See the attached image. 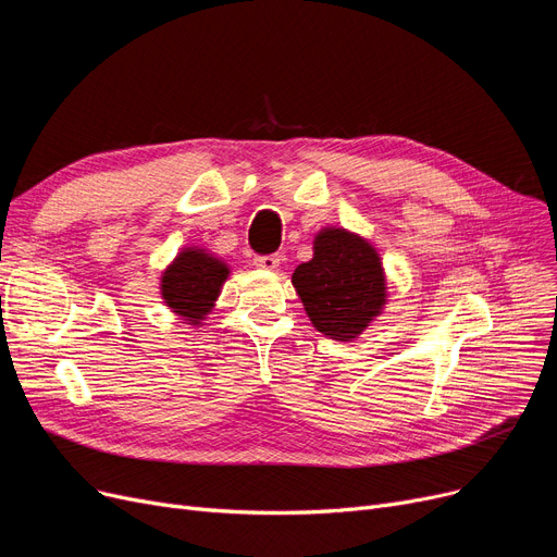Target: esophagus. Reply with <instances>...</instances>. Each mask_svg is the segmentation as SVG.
<instances>
[{
    "mask_svg": "<svg viewBox=\"0 0 557 557\" xmlns=\"http://www.w3.org/2000/svg\"><path fill=\"white\" fill-rule=\"evenodd\" d=\"M280 261H282V255H259V257H255V267L257 269H263V271H275L277 267H280Z\"/></svg>",
    "mask_w": 557,
    "mask_h": 557,
    "instance_id": "1",
    "label": "esophagus"
}]
</instances>
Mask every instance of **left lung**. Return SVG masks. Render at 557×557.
Segmentation results:
<instances>
[{
    "instance_id": "1",
    "label": "left lung",
    "mask_w": 557,
    "mask_h": 557,
    "mask_svg": "<svg viewBox=\"0 0 557 557\" xmlns=\"http://www.w3.org/2000/svg\"><path fill=\"white\" fill-rule=\"evenodd\" d=\"M290 282L313 327L334 341L357 338L386 305L382 259L343 227L315 234L313 257L300 263Z\"/></svg>"
}]
</instances>
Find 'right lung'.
Wrapping results in <instances>:
<instances>
[{
	"label": "right lung",
	"instance_id": "1",
	"mask_svg": "<svg viewBox=\"0 0 557 557\" xmlns=\"http://www.w3.org/2000/svg\"><path fill=\"white\" fill-rule=\"evenodd\" d=\"M230 269L210 252L200 248H185L162 273V298L166 307L189 320V325H200L221 294Z\"/></svg>",
	"mask_w": 557,
	"mask_h": 557
}]
</instances>
